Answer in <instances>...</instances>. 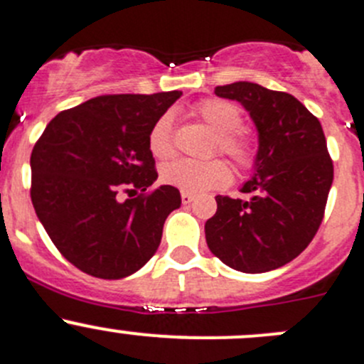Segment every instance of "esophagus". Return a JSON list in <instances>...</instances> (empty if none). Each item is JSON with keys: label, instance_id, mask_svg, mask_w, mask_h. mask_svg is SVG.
<instances>
[{"label": "esophagus", "instance_id": "1", "mask_svg": "<svg viewBox=\"0 0 364 364\" xmlns=\"http://www.w3.org/2000/svg\"><path fill=\"white\" fill-rule=\"evenodd\" d=\"M193 200H195V195H191V193H188V191H182V203H184V205L191 203Z\"/></svg>", "mask_w": 364, "mask_h": 364}]
</instances>
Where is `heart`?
I'll return each instance as SVG.
<instances>
[{"label":"heart","mask_w":364,"mask_h":364,"mask_svg":"<svg viewBox=\"0 0 364 364\" xmlns=\"http://www.w3.org/2000/svg\"><path fill=\"white\" fill-rule=\"evenodd\" d=\"M196 114L218 136L216 146L220 151L227 154L243 168L252 164L254 154L247 137L237 132V128L241 127V112L234 103L225 100H205L196 107ZM148 146L157 159H169L175 154L171 114H164L155 121L148 137ZM161 178L164 184L182 191L203 193L225 188L230 182L232 173L227 162L221 159H176L162 166Z\"/></svg>","instance_id":"b5f03b06"}]
</instances>
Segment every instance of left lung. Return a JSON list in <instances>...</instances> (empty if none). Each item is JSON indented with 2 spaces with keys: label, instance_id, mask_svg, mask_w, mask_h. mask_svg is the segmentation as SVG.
<instances>
[{
  "label": "left lung",
  "instance_id": "obj_1",
  "mask_svg": "<svg viewBox=\"0 0 364 364\" xmlns=\"http://www.w3.org/2000/svg\"><path fill=\"white\" fill-rule=\"evenodd\" d=\"M214 92L245 107L259 146L254 175L240 189L248 200L216 196L207 247L237 272H272L302 254L323 220L334 178L327 141L320 121L288 92L254 82L218 85Z\"/></svg>",
  "mask_w": 364,
  "mask_h": 364
}]
</instances>
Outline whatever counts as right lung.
Instances as JSON below:
<instances>
[{"label": "right lung", "mask_w": 364, "mask_h": 364, "mask_svg": "<svg viewBox=\"0 0 364 364\" xmlns=\"http://www.w3.org/2000/svg\"><path fill=\"white\" fill-rule=\"evenodd\" d=\"M182 96L109 95L57 114L30 157L32 203L62 255L98 279H123L157 252L162 227L182 198L155 180L148 137ZM119 191H141L121 203Z\"/></svg>", "instance_id": "obj_1"}]
</instances>
